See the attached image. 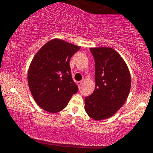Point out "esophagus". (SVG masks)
Instances as JSON below:
<instances>
[{"instance_id": "34e87169", "label": "esophagus", "mask_w": 153, "mask_h": 153, "mask_svg": "<svg viewBox=\"0 0 153 153\" xmlns=\"http://www.w3.org/2000/svg\"><path fill=\"white\" fill-rule=\"evenodd\" d=\"M82 84V81H78V85L79 88H81Z\"/></svg>"}]
</instances>
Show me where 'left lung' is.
I'll use <instances>...</instances> for the list:
<instances>
[{
	"label": "left lung",
	"instance_id": "left-lung-1",
	"mask_svg": "<svg viewBox=\"0 0 153 153\" xmlns=\"http://www.w3.org/2000/svg\"><path fill=\"white\" fill-rule=\"evenodd\" d=\"M95 60L96 87L85 98V110L96 121L112 117L127 100L131 76L127 64L118 52L109 47L91 48Z\"/></svg>",
	"mask_w": 153,
	"mask_h": 153
}]
</instances>
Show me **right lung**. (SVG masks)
<instances>
[{"instance_id":"add662e5","label":"right lung","mask_w":153,"mask_h":153,"mask_svg":"<svg viewBox=\"0 0 153 153\" xmlns=\"http://www.w3.org/2000/svg\"><path fill=\"white\" fill-rule=\"evenodd\" d=\"M80 47L54 39L38 51L28 71V83L39 106L50 113L65 108L78 91L70 59Z\"/></svg>"}]
</instances>
